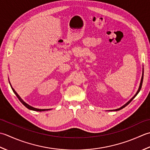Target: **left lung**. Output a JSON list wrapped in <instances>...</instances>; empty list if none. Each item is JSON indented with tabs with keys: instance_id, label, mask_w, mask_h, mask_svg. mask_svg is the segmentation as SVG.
I'll return each instance as SVG.
<instances>
[{
	"instance_id": "1",
	"label": "left lung",
	"mask_w": 150,
	"mask_h": 150,
	"mask_svg": "<svg viewBox=\"0 0 150 150\" xmlns=\"http://www.w3.org/2000/svg\"><path fill=\"white\" fill-rule=\"evenodd\" d=\"M143 77H144V69H143V71H142V78H141V81H140V86H139V90H138V91H137V93L135 94V96H134L133 98H131L129 101V102H127L126 103V104H125L124 105H123V106H122V107H121V108H119V109H115V110H113V111H119V110H120V109H123L124 108H125V107H126V106H127L128 104H129V103L131 102V101H132L133 99H134V98H135L137 95V94H138V93H139V91H140V89H141V87H142V81H143Z\"/></svg>"
}]
</instances>
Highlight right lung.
<instances>
[{
  "instance_id": "add662e5",
  "label": "right lung",
  "mask_w": 150,
  "mask_h": 150,
  "mask_svg": "<svg viewBox=\"0 0 150 150\" xmlns=\"http://www.w3.org/2000/svg\"><path fill=\"white\" fill-rule=\"evenodd\" d=\"M11 88H12V90H13V93L15 94V95H16V96L18 98V99L19 100V101L20 102L23 103V104L26 107V108H28V109H30V110H33V111H48V110H50L49 109H37V108H33V107H32V106H30V105H29L28 104H27L26 103H25L24 102V101L21 98V97L18 95L17 94V93L15 92V90L13 89V88L11 87Z\"/></svg>"
}]
</instances>
